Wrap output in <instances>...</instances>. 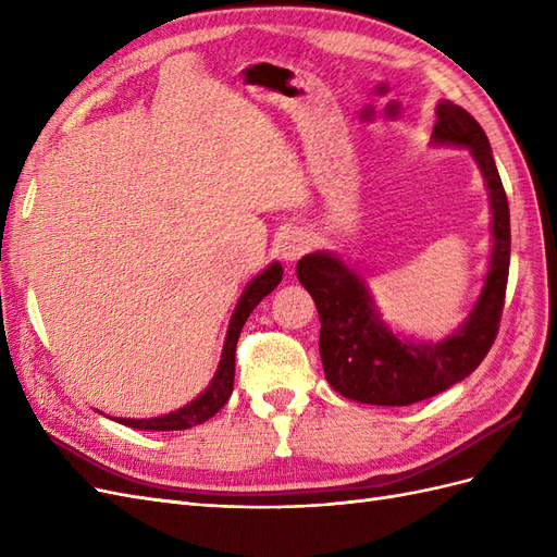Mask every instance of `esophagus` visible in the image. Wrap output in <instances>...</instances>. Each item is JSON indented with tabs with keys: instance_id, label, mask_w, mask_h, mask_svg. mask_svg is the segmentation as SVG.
Masks as SVG:
<instances>
[{
	"instance_id": "esophagus-1",
	"label": "esophagus",
	"mask_w": 557,
	"mask_h": 557,
	"mask_svg": "<svg viewBox=\"0 0 557 557\" xmlns=\"http://www.w3.org/2000/svg\"><path fill=\"white\" fill-rule=\"evenodd\" d=\"M309 250H311V237L301 230H293L290 234H285V239L281 244V256L285 262H297L301 256H307Z\"/></svg>"
}]
</instances>
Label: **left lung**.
Returning <instances> with one entry per match:
<instances>
[{"instance_id":"1","label":"left lung","mask_w":557,"mask_h":557,"mask_svg":"<svg viewBox=\"0 0 557 557\" xmlns=\"http://www.w3.org/2000/svg\"><path fill=\"white\" fill-rule=\"evenodd\" d=\"M434 141L467 146L479 162L493 209V258L485 288L467 323L440 344H413L387 330L350 269L327 252L297 262V278L320 315V358L336 393L379 407H409L467 379L495 344L509 281V201L491 144L474 115L453 102L436 107Z\"/></svg>"}]
</instances>
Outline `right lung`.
<instances>
[{
    "instance_id": "1",
    "label": "right lung",
    "mask_w": 557,
    "mask_h": 557,
    "mask_svg": "<svg viewBox=\"0 0 557 557\" xmlns=\"http://www.w3.org/2000/svg\"><path fill=\"white\" fill-rule=\"evenodd\" d=\"M281 276H283V269L278 262H274L272 267H267L258 278H252L248 283V288L244 290L239 305H237V309H234V315H232L225 348H223V360H221V364H218V372L205 393H201L195 401H190L188 407H183L174 413H166L160 418H148V420L121 418L117 423H123L134 430L174 432V430H188L193 425L205 423V420L213 418L218 411H221L227 404V399L232 395V387H234V352H237L242 327L248 320L250 311L256 309L260 301L281 283Z\"/></svg>"
}]
</instances>
